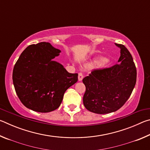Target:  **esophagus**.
Listing matches in <instances>:
<instances>
[{"label": "esophagus", "mask_w": 150, "mask_h": 150, "mask_svg": "<svg viewBox=\"0 0 150 150\" xmlns=\"http://www.w3.org/2000/svg\"><path fill=\"white\" fill-rule=\"evenodd\" d=\"M83 78V73H81V72L79 73V75H78V79H79V81H82Z\"/></svg>", "instance_id": "34e87169"}]
</instances>
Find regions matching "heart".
Returning <instances> with one entry per match:
<instances>
[{"instance_id": "b5f03b06", "label": "heart", "mask_w": 150, "mask_h": 150, "mask_svg": "<svg viewBox=\"0 0 150 150\" xmlns=\"http://www.w3.org/2000/svg\"><path fill=\"white\" fill-rule=\"evenodd\" d=\"M100 60H103V59H97V60H96L95 62V63H97L99 62ZM107 63H108V61H107V60H106V59H104V60H103V61H102V62H101V63H100V65H102V66H105V65H106V64H107Z\"/></svg>"}]
</instances>
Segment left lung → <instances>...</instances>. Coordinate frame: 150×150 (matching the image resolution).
I'll return each instance as SVG.
<instances>
[{
    "mask_svg": "<svg viewBox=\"0 0 150 150\" xmlns=\"http://www.w3.org/2000/svg\"><path fill=\"white\" fill-rule=\"evenodd\" d=\"M118 63L110 67L95 69L83 78L86 87L83 96L85 107L96 114L110 113L120 108L135 87L137 71L133 58L122 44Z\"/></svg>",
    "mask_w": 150,
    "mask_h": 150,
    "instance_id": "left-lung-1",
    "label": "left lung"
}]
</instances>
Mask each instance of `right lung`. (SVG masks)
Segmentation results:
<instances>
[{
  "mask_svg": "<svg viewBox=\"0 0 150 150\" xmlns=\"http://www.w3.org/2000/svg\"><path fill=\"white\" fill-rule=\"evenodd\" d=\"M61 51L48 42L32 44L25 49L14 65L12 80L22 103L31 110L49 112L60 106L64 93L78 80L54 61Z\"/></svg>",
  "mask_w": 150,
  "mask_h": 150,
  "instance_id": "add662e5",
  "label": "right lung"
}]
</instances>
